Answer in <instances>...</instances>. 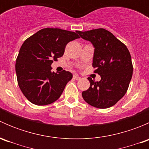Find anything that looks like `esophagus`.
I'll list each match as a JSON object with an SVG mask.
<instances>
[{
    "label": "esophagus",
    "instance_id": "1",
    "mask_svg": "<svg viewBox=\"0 0 149 149\" xmlns=\"http://www.w3.org/2000/svg\"><path fill=\"white\" fill-rule=\"evenodd\" d=\"M73 79H76V80H79V79H81V77H79L77 75H74V76H73Z\"/></svg>",
    "mask_w": 149,
    "mask_h": 149
}]
</instances>
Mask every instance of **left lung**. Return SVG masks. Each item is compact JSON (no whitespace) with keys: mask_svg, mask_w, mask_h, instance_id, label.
Segmentation results:
<instances>
[{"mask_svg":"<svg viewBox=\"0 0 149 149\" xmlns=\"http://www.w3.org/2000/svg\"><path fill=\"white\" fill-rule=\"evenodd\" d=\"M94 47L92 65L100 81L88 78L90 87L82 92L87 103L100 109L113 106L125 94L133 75L131 56L127 47L104 29L77 31Z\"/></svg>","mask_w":149,"mask_h":149,"instance_id":"8db88e82","label":"left lung"}]
</instances>
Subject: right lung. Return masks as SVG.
Segmentation results:
<instances>
[{"instance_id":"right-lung-1","label":"right lung","mask_w":149,"mask_h":149,"mask_svg":"<svg viewBox=\"0 0 149 149\" xmlns=\"http://www.w3.org/2000/svg\"><path fill=\"white\" fill-rule=\"evenodd\" d=\"M76 33L45 28L26 39L21 47L16 61V77L21 91L32 104L47 105L55 102L72 79L69 71H51V65L63 56L69 42L80 38Z\"/></svg>"}]
</instances>
